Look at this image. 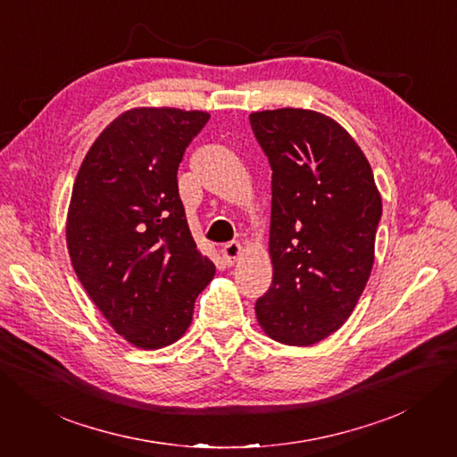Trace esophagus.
Returning a JSON list of instances; mask_svg holds the SVG:
<instances>
[{
    "instance_id": "1",
    "label": "esophagus",
    "mask_w": 457,
    "mask_h": 457,
    "mask_svg": "<svg viewBox=\"0 0 457 457\" xmlns=\"http://www.w3.org/2000/svg\"><path fill=\"white\" fill-rule=\"evenodd\" d=\"M220 253H223V259L228 262V265H232V262L240 257L242 245L238 242H228V244L223 245V250H220Z\"/></svg>"
}]
</instances>
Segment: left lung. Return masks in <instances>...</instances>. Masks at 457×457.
<instances>
[{
  "label": "left lung",
  "mask_w": 457,
  "mask_h": 457,
  "mask_svg": "<svg viewBox=\"0 0 457 457\" xmlns=\"http://www.w3.org/2000/svg\"><path fill=\"white\" fill-rule=\"evenodd\" d=\"M272 170V284L255 303L265 334L312 345L361 299L373 265L381 196L370 162L331 118L303 108L250 114Z\"/></svg>",
  "instance_id": "left-lung-1"
}]
</instances>
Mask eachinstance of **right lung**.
Here are the masks:
<instances>
[{
  "mask_svg": "<svg viewBox=\"0 0 457 457\" xmlns=\"http://www.w3.org/2000/svg\"><path fill=\"white\" fill-rule=\"evenodd\" d=\"M207 120L198 110H128L96 137L74 181L68 253L95 305L135 347L181 337L215 274L177 185L179 163Z\"/></svg>",
  "mask_w": 457,
  "mask_h": 457,
  "instance_id": "add662e5",
  "label": "right lung"
}]
</instances>
